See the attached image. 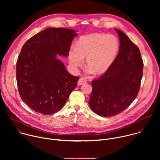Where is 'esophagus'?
Wrapping results in <instances>:
<instances>
[{
  "label": "esophagus",
  "mask_w": 160,
  "mask_h": 160,
  "mask_svg": "<svg viewBox=\"0 0 160 160\" xmlns=\"http://www.w3.org/2000/svg\"><path fill=\"white\" fill-rule=\"evenodd\" d=\"M87 82V80L83 78H80L78 81V85H83L85 84V83Z\"/></svg>",
  "instance_id": "esophagus-1"
}]
</instances>
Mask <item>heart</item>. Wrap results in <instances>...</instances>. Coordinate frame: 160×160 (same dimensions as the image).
I'll return each instance as SVG.
<instances>
[{"label": "heart", "instance_id": "obj_1", "mask_svg": "<svg viewBox=\"0 0 160 160\" xmlns=\"http://www.w3.org/2000/svg\"><path fill=\"white\" fill-rule=\"evenodd\" d=\"M120 48L118 39L113 35L93 33L82 35L77 40L75 48L70 49L68 59L73 68L82 66L87 58L88 70L94 75L106 72L115 61Z\"/></svg>", "mask_w": 160, "mask_h": 160}]
</instances>
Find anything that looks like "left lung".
I'll list each match as a JSON object with an SVG mask.
<instances>
[{
	"label": "left lung",
	"instance_id": "8db88e82",
	"mask_svg": "<svg viewBox=\"0 0 160 160\" xmlns=\"http://www.w3.org/2000/svg\"><path fill=\"white\" fill-rule=\"evenodd\" d=\"M119 53L108 70L92 81L88 104L101 117H112L127 108L138 96L142 77L143 61L139 49L122 31Z\"/></svg>",
	"mask_w": 160,
	"mask_h": 160
}]
</instances>
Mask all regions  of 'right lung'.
Instances as JSON below:
<instances>
[{
  "mask_svg": "<svg viewBox=\"0 0 160 160\" xmlns=\"http://www.w3.org/2000/svg\"><path fill=\"white\" fill-rule=\"evenodd\" d=\"M75 30L48 28L22 46L16 63L21 99L32 110L49 115L59 111L77 87L78 77L68 73L58 55L68 57Z\"/></svg>",
  "mask_w": 160,
  "mask_h": 160,
  "instance_id": "1",
  "label": "right lung"
}]
</instances>
